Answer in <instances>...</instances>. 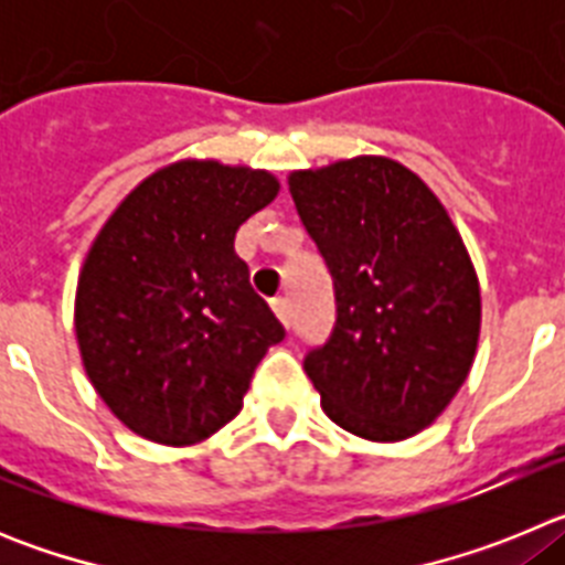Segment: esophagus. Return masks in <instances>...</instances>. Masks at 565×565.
Returning a JSON list of instances; mask_svg holds the SVG:
<instances>
[{
	"label": "esophagus",
	"mask_w": 565,
	"mask_h": 565,
	"mask_svg": "<svg viewBox=\"0 0 565 565\" xmlns=\"http://www.w3.org/2000/svg\"><path fill=\"white\" fill-rule=\"evenodd\" d=\"M271 308H274V313H277L279 322H282V326H286V328H291V299H288V297H277L271 302Z\"/></svg>",
	"instance_id": "1"
}]
</instances>
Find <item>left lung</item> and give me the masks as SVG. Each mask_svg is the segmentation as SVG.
Instances as JSON below:
<instances>
[{"instance_id":"obj_1","label":"left lung","mask_w":565,"mask_h":565,"mask_svg":"<svg viewBox=\"0 0 565 565\" xmlns=\"http://www.w3.org/2000/svg\"><path fill=\"white\" fill-rule=\"evenodd\" d=\"M288 192L337 291V326L306 356L322 411L379 444L430 427L476 362L481 286L427 183L384 154L294 169Z\"/></svg>"}]
</instances>
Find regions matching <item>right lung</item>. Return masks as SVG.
Returning a JSON list of instances; mask_svg holds the SVG:
<instances>
[{
    "label": "right lung",
    "mask_w": 565,
    "mask_h": 565,
    "mask_svg": "<svg viewBox=\"0 0 565 565\" xmlns=\"http://www.w3.org/2000/svg\"><path fill=\"white\" fill-rule=\"evenodd\" d=\"M279 194L266 169L183 158L113 209L78 271L84 373L135 436L192 447L239 411L286 337L248 282L234 234Z\"/></svg>",
    "instance_id": "add662e5"
}]
</instances>
